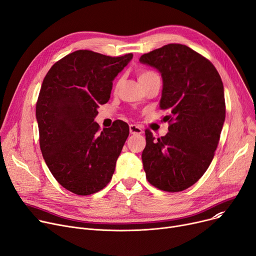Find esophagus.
<instances>
[{"mask_svg":"<svg viewBox=\"0 0 256 256\" xmlns=\"http://www.w3.org/2000/svg\"><path fill=\"white\" fill-rule=\"evenodd\" d=\"M130 132L132 134V135H141V134L143 132V130L139 126L130 124Z\"/></svg>","mask_w":256,"mask_h":256,"instance_id":"obj_1","label":"esophagus"}]
</instances>
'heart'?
Here are the masks:
<instances>
[{"label":"heart","mask_w":256,"mask_h":256,"mask_svg":"<svg viewBox=\"0 0 256 256\" xmlns=\"http://www.w3.org/2000/svg\"><path fill=\"white\" fill-rule=\"evenodd\" d=\"M156 76V74H154V72H150V70H143V72H139L138 78H139V80H140V83H142L143 80H147V78H150V76ZM120 83H121V80H118L117 82H116V84H115V88H116V89L119 87Z\"/></svg>","instance_id":"obj_1"}]
</instances>
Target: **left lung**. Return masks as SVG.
I'll return each mask as SVG.
<instances>
[{"label": "left lung", "instance_id": "8db88e82", "mask_svg": "<svg viewBox=\"0 0 256 256\" xmlns=\"http://www.w3.org/2000/svg\"><path fill=\"white\" fill-rule=\"evenodd\" d=\"M139 61L162 76L160 108L169 122L167 135L158 140L145 130L146 178L160 190L184 191L204 176L218 146L225 120L222 80L206 58L180 44L144 54Z\"/></svg>", "mask_w": 256, "mask_h": 256}]
</instances>
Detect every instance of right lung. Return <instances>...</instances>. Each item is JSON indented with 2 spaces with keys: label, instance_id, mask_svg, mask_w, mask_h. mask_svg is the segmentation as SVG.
<instances>
[{
  "label": "right lung",
  "instance_id": "1",
  "mask_svg": "<svg viewBox=\"0 0 256 256\" xmlns=\"http://www.w3.org/2000/svg\"><path fill=\"white\" fill-rule=\"evenodd\" d=\"M132 59V54L80 50L54 64L44 80L36 104L40 150L52 176L76 195L96 193L112 178L130 128L116 120L100 132L94 118Z\"/></svg>",
  "mask_w": 256,
  "mask_h": 256
}]
</instances>
